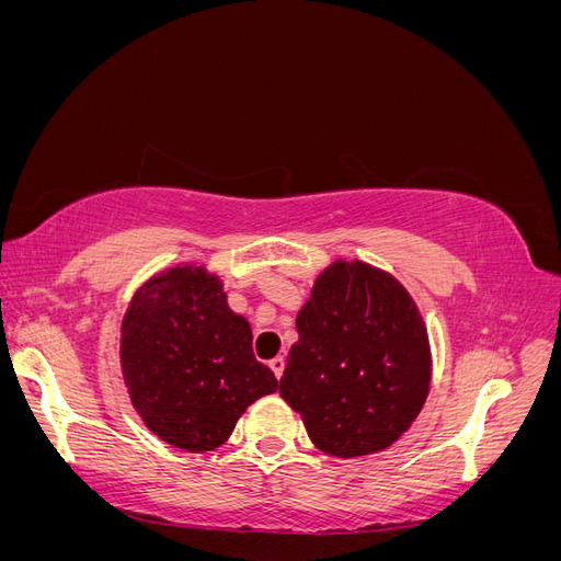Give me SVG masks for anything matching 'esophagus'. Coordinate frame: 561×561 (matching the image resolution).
Instances as JSON below:
<instances>
[{
  "mask_svg": "<svg viewBox=\"0 0 561 561\" xmlns=\"http://www.w3.org/2000/svg\"><path fill=\"white\" fill-rule=\"evenodd\" d=\"M268 367L274 369L276 379H280V377H283V369H285V360L280 358V355H278V358H271V360H268Z\"/></svg>",
  "mask_w": 561,
  "mask_h": 561,
  "instance_id": "esophagus-1",
  "label": "esophagus"
}]
</instances>
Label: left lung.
Listing matches in <instances>:
<instances>
[{"label":"left lung","mask_w":561,"mask_h":561,"mask_svg":"<svg viewBox=\"0 0 561 561\" xmlns=\"http://www.w3.org/2000/svg\"><path fill=\"white\" fill-rule=\"evenodd\" d=\"M280 398L311 443L353 458L390 447L431 388V348L410 293L363 262H334L297 316Z\"/></svg>","instance_id":"8db88e82"}]
</instances>
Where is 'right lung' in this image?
Wrapping results in <instances>:
<instances>
[{
  "label": "right lung",
  "instance_id": "1",
  "mask_svg": "<svg viewBox=\"0 0 561 561\" xmlns=\"http://www.w3.org/2000/svg\"><path fill=\"white\" fill-rule=\"evenodd\" d=\"M122 369L133 407L163 443L210 451L278 381L252 353V330L222 283L175 266L145 283L122 325Z\"/></svg>",
  "mask_w": 561,
  "mask_h": 561
}]
</instances>
